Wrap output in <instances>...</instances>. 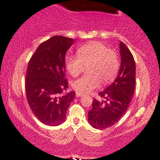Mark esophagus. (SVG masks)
Masks as SVG:
<instances>
[{"label":"esophagus","instance_id":"esophagus-1","mask_svg":"<svg viewBox=\"0 0 160 160\" xmlns=\"http://www.w3.org/2000/svg\"><path fill=\"white\" fill-rule=\"evenodd\" d=\"M83 96L82 93H80V92H76V97H81Z\"/></svg>","mask_w":160,"mask_h":160}]
</instances>
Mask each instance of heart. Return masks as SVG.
<instances>
[{"instance_id": "b5f03b06", "label": "heart", "mask_w": 160, "mask_h": 160, "mask_svg": "<svg viewBox=\"0 0 160 160\" xmlns=\"http://www.w3.org/2000/svg\"><path fill=\"white\" fill-rule=\"evenodd\" d=\"M78 56L67 55L65 64L72 76L76 77L88 67L90 74L82 76L72 82V86L78 92L90 93L98 88L101 82L110 83L116 78L120 68L118 53L101 42L92 41L77 50Z\"/></svg>"}]
</instances>
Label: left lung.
<instances>
[{
    "instance_id": "left-lung-1",
    "label": "left lung",
    "mask_w": 160,
    "mask_h": 160,
    "mask_svg": "<svg viewBox=\"0 0 160 160\" xmlns=\"http://www.w3.org/2000/svg\"><path fill=\"white\" fill-rule=\"evenodd\" d=\"M121 67L116 80L98 94L102 101L93 99L88 111V121L95 129L112 126L127 111L135 87V62L129 48L122 42L119 44Z\"/></svg>"
}]
</instances>
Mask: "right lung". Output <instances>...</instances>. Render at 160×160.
<instances>
[{
	"instance_id": "add662e5",
	"label": "right lung",
	"mask_w": 160,
	"mask_h": 160,
	"mask_svg": "<svg viewBox=\"0 0 160 160\" xmlns=\"http://www.w3.org/2000/svg\"><path fill=\"white\" fill-rule=\"evenodd\" d=\"M74 40L54 36L42 42L30 59L25 75V92L36 117L48 126L64 122L66 113L75 96L63 94L68 88L65 78V55Z\"/></svg>"
}]
</instances>
